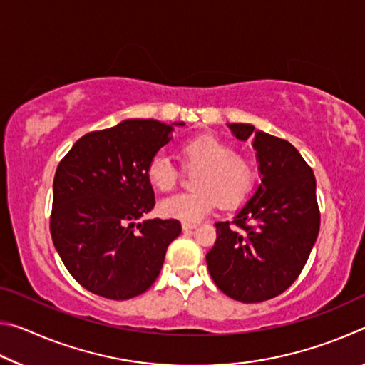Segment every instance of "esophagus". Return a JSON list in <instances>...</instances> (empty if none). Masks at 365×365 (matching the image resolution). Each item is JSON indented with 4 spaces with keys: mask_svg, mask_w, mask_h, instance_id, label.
Instances as JSON below:
<instances>
[{
    "mask_svg": "<svg viewBox=\"0 0 365 365\" xmlns=\"http://www.w3.org/2000/svg\"><path fill=\"white\" fill-rule=\"evenodd\" d=\"M182 228H183V232H190V230H193V228H196V224H182Z\"/></svg>",
    "mask_w": 365,
    "mask_h": 365,
    "instance_id": "34e87169",
    "label": "esophagus"
}]
</instances>
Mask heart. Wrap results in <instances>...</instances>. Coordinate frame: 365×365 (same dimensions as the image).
Returning <instances> with one entry per match:
<instances>
[{
  "label": "heart",
  "mask_w": 365,
  "mask_h": 365,
  "mask_svg": "<svg viewBox=\"0 0 365 365\" xmlns=\"http://www.w3.org/2000/svg\"><path fill=\"white\" fill-rule=\"evenodd\" d=\"M183 164L200 169L195 177L196 191L178 193L160 201L164 217L196 224L211 214L215 206L225 211L237 209L248 201L256 185L255 164L214 135H200L180 146ZM146 177L153 188L170 191L178 182V170L164 154H156L146 165Z\"/></svg>",
  "instance_id": "1"
}]
</instances>
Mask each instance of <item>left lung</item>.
<instances>
[{
  "label": "left lung",
  "instance_id": "1",
  "mask_svg": "<svg viewBox=\"0 0 365 365\" xmlns=\"http://www.w3.org/2000/svg\"><path fill=\"white\" fill-rule=\"evenodd\" d=\"M228 127L238 140L255 137L262 183L232 222H215L217 238L206 262L222 293L262 302L293 285L316 243V177L287 140L256 132L250 123Z\"/></svg>",
  "mask_w": 365,
  "mask_h": 365
}]
</instances>
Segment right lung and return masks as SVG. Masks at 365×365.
Segmentation results:
<instances>
[{
  "instance_id": "add662e5",
  "label": "right lung",
  "mask_w": 365,
  "mask_h": 365,
  "mask_svg": "<svg viewBox=\"0 0 365 365\" xmlns=\"http://www.w3.org/2000/svg\"><path fill=\"white\" fill-rule=\"evenodd\" d=\"M170 132L153 119L123 120L83 135L61 159L49 230L66 269L88 292L115 301L145 293L180 235L175 219L137 224L156 205L146 165Z\"/></svg>"
}]
</instances>
